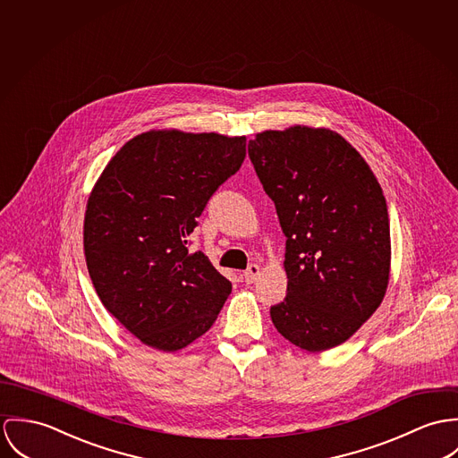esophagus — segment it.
Instances as JSON below:
<instances>
[{"label":"esophagus","instance_id":"34e87169","mask_svg":"<svg viewBox=\"0 0 458 458\" xmlns=\"http://www.w3.org/2000/svg\"><path fill=\"white\" fill-rule=\"evenodd\" d=\"M258 276H259V267H258L256 263H251V265L244 270V274H242V277H244V281H246L248 284L254 283Z\"/></svg>","mask_w":458,"mask_h":458}]
</instances>
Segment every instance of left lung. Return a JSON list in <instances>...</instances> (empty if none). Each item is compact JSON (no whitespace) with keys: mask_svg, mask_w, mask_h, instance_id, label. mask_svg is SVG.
Segmentation results:
<instances>
[{"mask_svg":"<svg viewBox=\"0 0 458 458\" xmlns=\"http://www.w3.org/2000/svg\"><path fill=\"white\" fill-rule=\"evenodd\" d=\"M248 153L286 237L288 293L270 307L272 323L305 352L339 346L386 293L383 190L355 148L325 128L263 131Z\"/></svg>","mask_w":458,"mask_h":458,"instance_id":"8db88e82","label":"left lung"}]
</instances>
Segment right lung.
Returning <instances> with one entry per match:
<instances>
[{
	"label": "right lung",
	"instance_id": "obj_1",
	"mask_svg": "<svg viewBox=\"0 0 458 458\" xmlns=\"http://www.w3.org/2000/svg\"><path fill=\"white\" fill-rule=\"evenodd\" d=\"M244 157L246 137L172 130L137 135L105 166L84 217L88 270L105 309L144 344L186 348L228 299L232 283L188 246Z\"/></svg>",
	"mask_w": 458,
	"mask_h": 458
}]
</instances>
